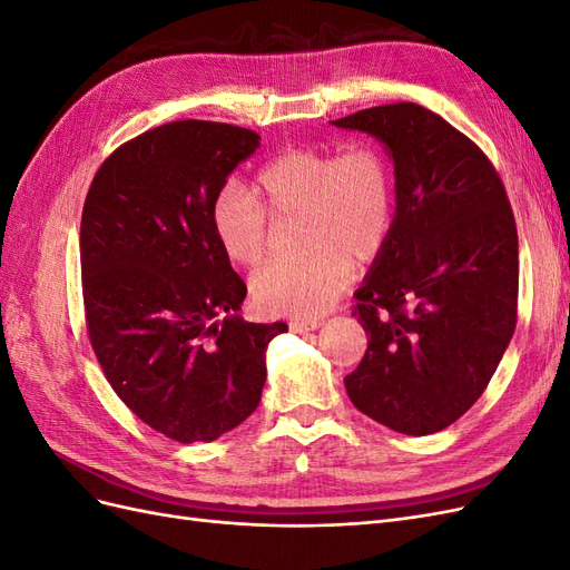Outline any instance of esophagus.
I'll list each match as a JSON object with an SVG mask.
<instances>
[{"instance_id":"1","label":"esophagus","mask_w":570,"mask_h":570,"mask_svg":"<svg viewBox=\"0 0 570 570\" xmlns=\"http://www.w3.org/2000/svg\"><path fill=\"white\" fill-rule=\"evenodd\" d=\"M318 327H321V321H292L289 323L292 333H312V331H318Z\"/></svg>"}]
</instances>
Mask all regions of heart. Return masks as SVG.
Listing matches in <instances>:
<instances>
[{"label": "heart", "mask_w": 570, "mask_h": 570, "mask_svg": "<svg viewBox=\"0 0 570 570\" xmlns=\"http://www.w3.org/2000/svg\"><path fill=\"white\" fill-rule=\"evenodd\" d=\"M268 214H304V249L312 254L258 268L252 299L273 316L316 318L352 283L354 258L373 262L387 243L394 220L390 164L371 145L337 154L297 147L258 170L254 193L226 183L212 204V228L228 262L245 268L262 262L271 243Z\"/></svg>", "instance_id": "obj_1"}]
</instances>
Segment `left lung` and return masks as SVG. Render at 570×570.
<instances>
[{
	"mask_svg": "<svg viewBox=\"0 0 570 570\" xmlns=\"http://www.w3.org/2000/svg\"><path fill=\"white\" fill-rule=\"evenodd\" d=\"M394 164V220L356 289L368 350L344 377L352 404L404 435L469 411L515 331L519 235L504 185L469 137L400 101L331 120Z\"/></svg>",
	"mask_w": 570,
	"mask_h": 570,
	"instance_id": "8db88e82",
	"label": "left lung"
}]
</instances>
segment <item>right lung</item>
<instances>
[{"label": "right lung", "mask_w": 570, "mask_h": 570, "mask_svg": "<svg viewBox=\"0 0 570 570\" xmlns=\"http://www.w3.org/2000/svg\"><path fill=\"white\" fill-rule=\"evenodd\" d=\"M254 130L174 120L101 164L80 220L85 321L107 381L157 433L214 442L262 402L266 350L287 333L237 312L247 285L223 256L212 204Z\"/></svg>", "instance_id": "1"}]
</instances>
